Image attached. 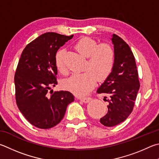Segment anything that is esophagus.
Here are the masks:
<instances>
[{
  "mask_svg": "<svg viewBox=\"0 0 159 159\" xmlns=\"http://www.w3.org/2000/svg\"><path fill=\"white\" fill-rule=\"evenodd\" d=\"M80 100L81 101V102H84V103H89L90 101L92 100V98L91 97H85V98H80Z\"/></svg>",
  "mask_w": 159,
  "mask_h": 159,
  "instance_id": "esophagus-1",
  "label": "esophagus"
}]
</instances>
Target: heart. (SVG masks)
I'll return each mask as SVG.
<instances>
[{
  "label": "heart",
  "mask_w": 159,
  "mask_h": 159,
  "mask_svg": "<svg viewBox=\"0 0 159 159\" xmlns=\"http://www.w3.org/2000/svg\"><path fill=\"white\" fill-rule=\"evenodd\" d=\"M76 50L88 57L83 74H75L65 81V88L77 96H85L96 85L98 80L106 79L111 74L115 62V52L111 45L101 44L89 37L79 39L74 46ZM64 51L59 50L55 56L56 67L62 74L66 73L63 62Z\"/></svg>",
  "instance_id": "1"
}]
</instances>
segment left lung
Returning <instances> with one entry per match:
<instances>
[{
    "label": "left lung",
    "instance_id": "1",
    "mask_svg": "<svg viewBox=\"0 0 159 159\" xmlns=\"http://www.w3.org/2000/svg\"><path fill=\"white\" fill-rule=\"evenodd\" d=\"M111 39L115 52L113 68L97 90L109 97L108 112L100 119L103 125L109 127L119 125L129 116L140 88L136 63L129 46L115 34Z\"/></svg>",
    "mask_w": 159,
    "mask_h": 159
}]
</instances>
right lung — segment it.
Instances as JSON below:
<instances>
[{
  "instance_id": "add662e5",
  "label": "right lung",
  "mask_w": 159,
  "mask_h": 159,
  "mask_svg": "<svg viewBox=\"0 0 159 159\" xmlns=\"http://www.w3.org/2000/svg\"><path fill=\"white\" fill-rule=\"evenodd\" d=\"M72 37L56 33L42 34L25 47L19 59L14 75L16 104L25 119L37 128L57 125L74 101L68 91L48 92L57 84L56 54Z\"/></svg>"
}]
</instances>
